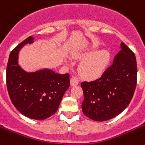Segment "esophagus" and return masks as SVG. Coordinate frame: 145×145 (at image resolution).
I'll return each instance as SVG.
<instances>
[{
    "mask_svg": "<svg viewBox=\"0 0 145 145\" xmlns=\"http://www.w3.org/2000/svg\"><path fill=\"white\" fill-rule=\"evenodd\" d=\"M79 84V80L77 78H75V77H72L71 79H70V85L72 86H77Z\"/></svg>",
    "mask_w": 145,
    "mask_h": 145,
    "instance_id": "34e87169",
    "label": "esophagus"
}]
</instances>
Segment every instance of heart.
<instances>
[{
  "instance_id": "heart-1",
  "label": "heart",
  "mask_w": 145,
  "mask_h": 145,
  "mask_svg": "<svg viewBox=\"0 0 145 145\" xmlns=\"http://www.w3.org/2000/svg\"><path fill=\"white\" fill-rule=\"evenodd\" d=\"M95 46L75 49L72 52V57L83 59L78 67L80 75L86 78H93L99 76L107 68L110 61L111 55L107 50H97ZM67 61H66V62Z\"/></svg>"
}]
</instances>
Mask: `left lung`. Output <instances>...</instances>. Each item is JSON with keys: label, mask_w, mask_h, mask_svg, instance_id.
<instances>
[{"label": "left lung", "mask_w": 145, "mask_h": 145, "mask_svg": "<svg viewBox=\"0 0 145 145\" xmlns=\"http://www.w3.org/2000/svg\"><path fill=\"white\" fill-rule=\"evenodd\" d=\"M137 76L135 54L122 43L111 66L99 78L81 83L84 115L96 121H105L118 116L132 99Z\"/></svg>", "instance_id": "8db88e82"}]
</instances>
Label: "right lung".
<instances>
[{"label": "right lung", "instance_id": "1", "mask_svg": "<svg viewBox=\"0 0 145 145\" xmlns=\"http://www.w3.org/2000/svg\"><path fill=\"white\" fill-rule=\"evenodd\" d=\"M33 43L34 37L29 36L11 52L6 85L11 102L20 113L34 120H44L57 112L70 87V75L56 73L48 68L25 71L19 64V54L25 45Z\"/></svg>", "mask_w": 145, "mask_h": 145}]
</instances>
